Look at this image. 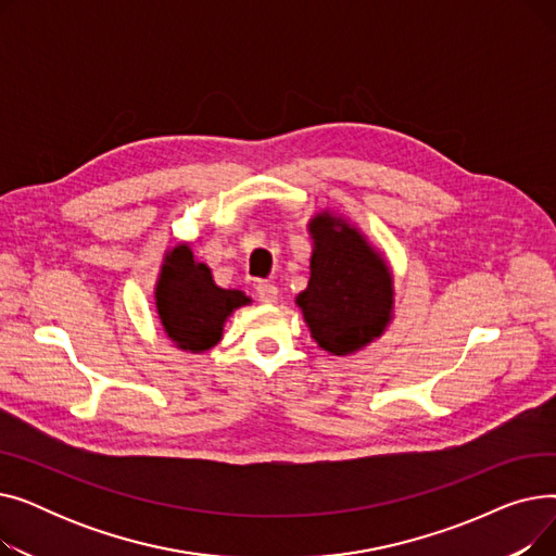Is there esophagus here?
I'll return each instance as SVG.
<instances>
[{"mask_svg":"<svg viewBox=\"0 0 556 556\" xmlns=\"http://www.w3.org/2000/svg\"><path fill=\"white\" fill-rule=\"evenodd\" d=\"M256 298L263 302V304H275L279 300V288L270 281H258L256 283Z\"/></svg>","mask_w":556,"mask_h":556,"instance_id":"esophagus-1","label":"esophagus"}]
</instances>
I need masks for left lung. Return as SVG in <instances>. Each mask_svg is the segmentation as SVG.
Instances as JSON below:
<instances>
[{
    "label": "left lung",
    "instance_id": "1",
    "mask_svg": "<svg viewBox=\"0 0 556 556\" xmlns=\"http://www.w3.org/2000/svg\"><path fill=\"white\" fill-rule=\"evenodd\" d=\"M308 286L295 298L311 338L333 356H352L381 338L394 317L390 263L346 218L325 210L308 220Z\"/></svg>",
    "mask_w": 556,
    "mask_h": 556
}]
</instances>
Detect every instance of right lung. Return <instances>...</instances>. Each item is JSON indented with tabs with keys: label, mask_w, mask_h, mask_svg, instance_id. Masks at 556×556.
<instances>
[{
	"label": "right lung",
	"mask_w": 556,
	"mask_h": 556,
	"mask_svg": "<svg viewBox=\"0 0 556 556\" xmlns=\"http://www.w3.org/2000/svg\"><path fill=\"white\" fill-rule=\"evenodd\" d=\"M250 302L243 290L216 286L207 263L193 256L191 243L164 252L155 308L164 333L182 352H210L220 342L227 317Z\"/></svg>",
	"instance_id": "add662e5"
}]
</instances>
